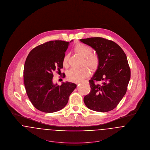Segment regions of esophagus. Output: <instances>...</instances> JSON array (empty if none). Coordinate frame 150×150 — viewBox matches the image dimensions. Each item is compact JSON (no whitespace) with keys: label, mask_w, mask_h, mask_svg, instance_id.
I'll use <instances>...</instances> for the list:
<instances>
[{"label":"esophagus","mask_w":150,"mask_h":150,"mask_svg":"<svg viewBox=\"0 0 150 150\" xmlns=\"http://www.w3.org/2000/svg\"><path fill=\"white\" fill-rule=\"evenodd\" d=\"M79 83H79V82H78V83H77L76 84H79Z\"/></svg>","instance_id":"1"}]
</instances>
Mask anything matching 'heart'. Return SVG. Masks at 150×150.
Returning <instances> with one entry per match:
<instances>
[{"instance_id": "heart-1", "label": "heart", "mask_w": 150, "mask_h": 150, "mask_svg": "<svg viewBox=\"0 0 150 150\" xmlns=\"http://www.w3.org/2000/svg\"><path fill=\"white\" fill-rule=\"evenodd\" d=\"M76 53L84 58L83 63L88 66L92 71H95L100 64V58L96 54L92 53V49L86 45L78 44L74 47ZM69 57L65 55L63 58V65L68 66ZM89 75V70L87 67H83L80 69H71L67 73L68 79L74 82H79Z\"/></svg>"}]
</instances>
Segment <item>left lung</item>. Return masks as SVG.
I'll use <instances>...</instances> for the list:
<instances>
[{
  "mask_svg": "<svg viewBox=\"0 0 150 150\" xmlns=\"http://www.w3.org/2000/svg\"><path fill=\"white\" fill-rule=\"evenodd\" d=\"M80 41L95 49L100 58L97 70L89 80L91 91L84 97V104L94 111H110L125 96L130 79L126 55L118 45L104 38L91 37Z\"/></svg>",
  "mask_w": 150,
  "mask_h": 150,
  "instance_id": "obj_1",
  "label": "left lung"
}]
</instances>
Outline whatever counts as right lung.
I'll return each mask as SVG.
<instances>
[{
  "mask_svg": "<svg viewBox=\"0 0 150 150\" xmlns=\"http://www.w3.org/2000/svg\"><path fill=\"white\" fill-rule=\"evenodd\" d=\"M69 45L64 41H50L35 47L27 57L24 69L25 88L33 105L41 112L61 110L76 87L69 81L63 82L61 86L53 82V72H61L63 68L62 61Z\"/></svg>",
  "mask_w": 150,
  "mask_h": 150,
  "instance_id": "obj_1",
  "label": "right lung"
}]
</instances>
